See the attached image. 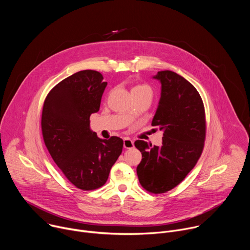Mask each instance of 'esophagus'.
Instances as JSON below:
<instances>
[{"label": "esophagus", "mask_w": 250, "mask_h": 250, "mask_svg": "<svg viewBox=\"0 0 250 250\" xmlns=\"http://www.w3.org/2000/svg\"><path fill=\"white\" fill-rule=\"evenodd\" d=\"M133 146H134V145H133V141L131 139H129L127 137L124 138V147L125 149H131V148H133Z\"/></svg>", "instance_id": "1"}]
</instances>
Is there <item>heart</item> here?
Wrapping results in <instances>:
<instances>
[{
  "instance_id": "1",
  "label": "heart",
  "mask_w": 250,
  "mask_h": 250,
  "mask_svg": "<svg viewBox=\"0 0 250 250\" xmlns=\"http://www.w3.org/2000/svg\"><path fill=\"white\" fill-rule=\"evenodd\" d=\"M131 93L132 95H137L140 93H151V89L149 86L145 85V84H140V85H135L132 89H131Z\"/></svg>"
}]
</instances>
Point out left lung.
Listing matches in <instances>:
<instances>
[{"instance_id": "1", "label": "left lung", "mask_w": 250, "mask_h": 250, "mask_svg": "<svg viewBox=\"0 0 250 250\" xmlns=\"http://www.w3.org/2000/svg\"><path fill=\"white\" fill-rule=\"evenodd\" d=\"M161 96L151 125L163 131L162 146L136 140L142 159L136 168L146 191L165 193L179 185L198 162L206 137V116L196 88L173 71H159Z\"/></svg>"}]
</instances>
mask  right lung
<instances>
[{"mask_svg": "<svg viewBox=\"0 0 250 250\" xmlns=\"http://www.w3.org/2000/svg\"><path fill=\"white\" fill-rule=\"evenodd\" d=\"M103 80L98 71H79L52 88L42 109V135L52 159L84 191L106 182L124 146L122 138L102 139L90 128V116L99 111L108 84Z\"/></svg>", "mask_w": 250, "mask_h": 250, "instance_id": "add662e5", "label": "right lung"}]
</instances>
